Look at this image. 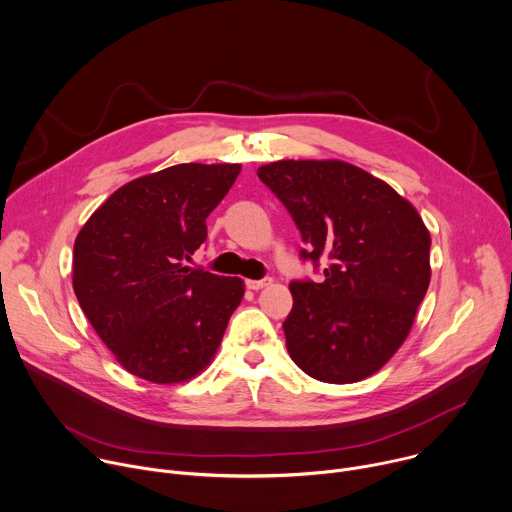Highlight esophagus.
Returning a JSON list of instances; mask_svg holds the SVG:
<instances>
[{"label":"esophagus","instance_id":"34e87169","mask_svg":"<svg viewBox=\"0 0 512 512\" xmlns=\"http://www.w3.org/2000/svg\"><path fill=\"white\" fill-rule=\"evenodd\" d=\"M268 284H272V280H270V278H262V280H246V286H248L250 290H260V288H264V286H268Z\"/></svg>","mask_w":512,"mask_h":512}]
</instances>
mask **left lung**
Here are the masks:
<instances>
[{
  "instance_id": "left-lung-1",
  "label": "left lung",
  "mask_w": 512,
  "mask_h": 512,
  "mask_svg": "<svg viewBox=\"0 0 512 512\" xmlns=\"http://www.w3.org/2000/svg\"><path fill=\"white\" fill-rule=\"evenodd\" d=\"M258 177L284 203L321 282H290V359L325 383L377 373L412 331L430 286V232L410 201L339 159H282Z\"/></svg>"
}]
</instances>
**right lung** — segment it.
<instances>
[{
	"mask_svg": "<svg viewBox=\"0 0 512 512\" xmlns=\"http://www.w3.org/2000/svg\"><path fill=\"white\" fill-rule=\"evenodd\" d=\"M238 163H181L119 187L74 242L72 286L115 359L151 383L206 369L244 296V280L187 266Z\"/></svg>",
	"mask_w": 512,
	"mask_h": 512,
	"instance_id": "obj_1",
	"label": "right lung"
}]
</instances>
